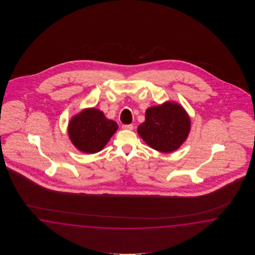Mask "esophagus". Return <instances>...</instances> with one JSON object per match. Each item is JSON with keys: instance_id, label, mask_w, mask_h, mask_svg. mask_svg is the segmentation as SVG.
Instances as JSON below:
<instances>
[{"instance_id": "34e87169", "label": "esophagus", "mask_w": 255, "mask_h": 255, "mask_svg": "<svg viewBox=\"0 0 255 255\" xmlns=\"http://www.w3.org/2000/svg\"><path fill=\"white\" fill-rule=\"evenodd\" d=\"M133 128H134V126L132 125V124H128V125L123 124V125H122V128H123V129L131 130L133 129Z\"/></svg>"}]
</instances>
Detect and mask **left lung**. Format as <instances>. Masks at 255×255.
<instances>
[{
	"instance_id": "left-lung-1",
	"label": "left lung",
	"mask_w": 255,
	"mask_h": 255,
	"mask_svg": "<svg viewBox=\"0 0 255 255\" xmlns=\"http://www.w3.org/2000/svg\"><path fill=\"white\" fill-rule=\"evenodd\" d=\"M190 120L184 109L176 103L163 104L146 111L145 122L137 132L148 146L157 151L172 152L186 140Z\"/></svg>"
}]
</instances>
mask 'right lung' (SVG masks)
Segmentation results:
<instances>
[{"label": "right lung", "mask_w": 255, "mask_h": 255, "mask_svg": "<svg viewBox=\"0 0 255 255\" xmlns=\"http://www.w3.org/2000/svg\"><path fill=\"white\" fill-rule=\"evenodd\" d=\"M119 128L118 124L106 119L98 109H86L73 118L68 127L71 141L76 148L86 153L100 151Z\"/></svg>", "instance_id": "right-lung-1"}]
</instances>
